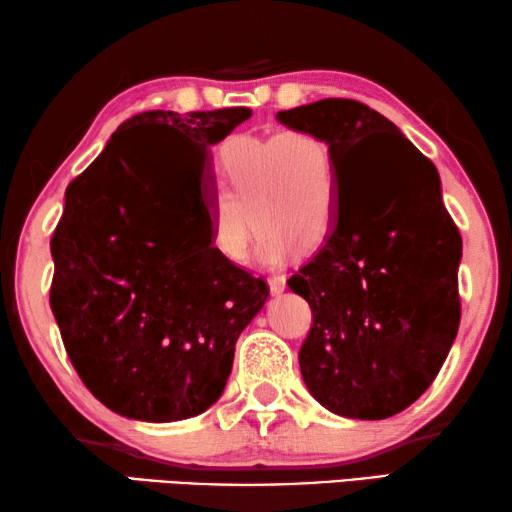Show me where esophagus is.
<instances>
[{"mask_svg": "<svg viewBox=\"0 0 512 512\" xmlns=\"http://www.w3.org/2000/svg\"><path fill=\"white\" fill-rule=\"evenodd\" d=\"M270 292L274 297H279V295H283V290H286V276L283 274H274V276H270Z\"/></svg>", "mask_w": 512, "mask_h": 512, "instance_id": "34e87169", "label": "esophagus"}]
</instances>
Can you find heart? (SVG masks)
Here are the masks:
<instances>
[{
	"instance_id": "heart-1",
	"label": "heart",
	"mask_w": 512,
	"mask_h": 512,
	"mask_svg": "<svg viewBox=\"0 0 512 512\" xmlns=\"http://www.w3.org/2000/svg\"><path fill=\"white\" fill-rule=\"evenodd\" d=\"M215 174L224 197L208 206V233L226 263L247 261L254 231L250 214L261 226L258 256L270 265L281 263L295 245H322L333 229L338 165L315 133L286 129L274 136H233L217 149Z\"/></svg>"
}]
</instances>
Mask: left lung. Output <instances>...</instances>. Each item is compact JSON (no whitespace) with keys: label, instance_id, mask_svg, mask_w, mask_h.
<instances>
[{"label":"left lung","instance_id":"obj_1","mask_svg":"<svg viewBox=\"0 0 512 512\" xmlns=\"http://www.w3.org/2000/svg\"><path fill=\"white\" fill-rule=\"evenodd\" d=\"M276 120L322 138L338 165L333 229L288 281L313 311L301 376L331 413L385 420L424 395L458 333L463 240L440 174L388 117L354 99H322ZM374 135L398 147L372 157Z\"/></svg>","mask_w":512,"mask_h":512}]
</instances>
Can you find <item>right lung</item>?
Wrapping results in <instances>:
<instances>
[{"instance_id":"add662e5","label":"right lung","mask_w":512,"mask_h":512,"mask_svg":"<svg viewBox=\"0 0 512 512\" xmlns=\"http://www.w3.org/2000/svg\"><path fill=\"white\" fill-rule=\"evenodd\" d=\"M249 117V108L140 113L65 190L49 304L74 370L117 415L179 422L211 408L240 333L270 295L263 279L217 256L201 188L181 192L147 145L192 142L211 186L208 147Z\"/></svg>"}]
</instances>
